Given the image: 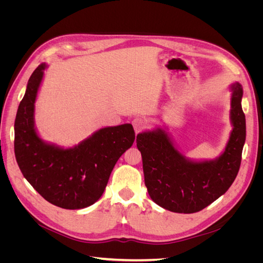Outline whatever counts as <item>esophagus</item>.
<instances>
[{
	"label": "esophagus",
	"instance_id": "34e87169",
	"mask_svg": "<svg viewBox=\"0 0 263 263\" xmlns=\"http://www.w3.org/2000/svg\"><path fill=\"white\" fill-rule=\"evenodd\" d=\"M132 124H133V126H134V129H135V133H136V134L139 133L140 130L144 129L145 127H146V125H147V123L145 122V119H142V118H140V117L134 118Z\"/></svg>",
	"mask_w": 263,
	"mask_h": 263
}]
</instances>
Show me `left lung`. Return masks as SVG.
Wrapping results in <instances>:
<instances>
[{"instance_id": "1", "label": "left lung", "mask_w": 263, "mask_h": 263, "mask_svg": "<svg viewBox=\"0 0 263 263\" xmlns=\"http://www.w3.org/2000/svg\"><path fill=\"white\" fill-rule=\"evenodd\" d=\"M229 90L233 130L224 151L215 159L185 157L163 125L137 135L145 184L151 200L162 209L183 214L200 212L225 194L235 181L246 140V117L241 84L232 83Z\"/></svg>"}]
</instances>
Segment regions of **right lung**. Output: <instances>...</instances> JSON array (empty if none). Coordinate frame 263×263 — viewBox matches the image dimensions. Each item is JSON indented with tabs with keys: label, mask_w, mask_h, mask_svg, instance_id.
I'll use <instances>...</instances> for the list:
<instances>
[{
	"label": "right lung",
	"mask_w": 263,
	"mask_h": 263,
	"mask_svg": "<svg viewBox=\"0 0 263 263\" xmlns=\"http://www.w3.org/2000/svg\"><path fill=\"white\" fill-rule=\"evenodd\" d=\"M47 63L30 76L14 124L20 169L46 201L66 210L91 206L102 196L116 162L135 140L132 124L107 126L73 147L45 141L35 126V103Z\"/></svg>",
	"instance_id": "right-lung-1"
}]
</instances>
